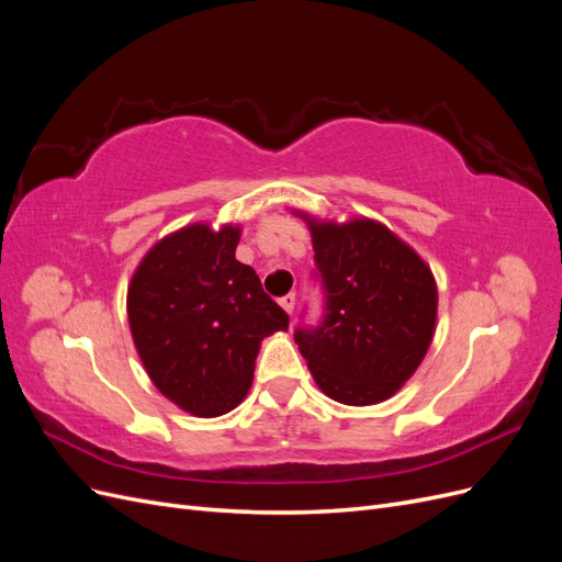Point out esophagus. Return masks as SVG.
<instances>
[{"label": "esophagus", "instance_id": "1", "mask_svg": "<svg viewBox=\"0 0 562 562\" xmlns=\"http://www.w3.org/2000/svg\"><path fill=\"white\" fill-rule=\"evenodd\" d=\"M279 304H281V307H283L288 314H293V310H295V293L283 295V297L279 300Z\"/></svg>", "mask_w": 562, "mask_h": 562}]
</instances>
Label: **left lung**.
<instances>
[{
  "instance_id": "1",
  "label": "left lung",
  "mask_w": 562,
  "mask_h": 562,
  "mask_svg": "<svg viewBox=\"0 0 562 562\" xmlns=\"http://www.w3.org/2000/svg\"><path fill=\"white\" fill-rule=\"evenodd\" d=\"M314 277L323 288L318 326L295 342L321 391L345 405L394 396L427 353L438 293L431 269L396 234L372 220H310Z\"/></svg>"
}]
</instances>
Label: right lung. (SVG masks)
<instances>
[{
    "label": "right lung",
    "mask_w": 562,
    "mask_h": 562,
    "mask_svg": "<svg viewBox=\"0 0 562 562\" xmlns=\"http://www.w3.org/2000/svg\"><path fill=\"white\" fill-rule=\"evenodd\" d=\"M239 227L190 225L151 248L128 285V323L149 380L196 417L248 394L260 342L288 314L234 258Z\"/></svg>",
    "instance_id": "right-lung-1"
}]
</instances>
